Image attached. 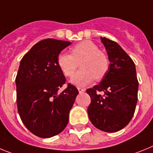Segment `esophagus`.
Masks as SVG:
<instances>
[{
	"instance_id": "obj_1",
	"label": "esophagus",
	"mask_w": 153,
	"mask_h": 153,
	"mask_svg": "<svg viewBox=\"0 0 153 153\" xmlns=\"http://www.w3.org/2000/svg\"><path fill=\"white\" fill-rule=\"evenodd\" d=\"M78 91H79V93H82L85 91V88H78Z\"/></svg>"
}]
</instances>
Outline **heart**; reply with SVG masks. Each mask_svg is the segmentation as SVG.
I'll list each match as a JSON object with an SVG mask.
<instances>
[{"label":"heart","mask_w":153,"mask_h":153,"mask_svg":"<svg viewBox=\"0 0 153 153\" xmlns=\"http://www.w3.org/2000/svg\"><path fill=\"white\" fill-rule=\"evenodd\" d=\"M57 62L67 77L74 75L80 63L82 69L71 78V82L77 86L86 85L95 78L101 80L109 68L107 55L99 51V47L91 41H83L74 45L71 48V54L60 52L57 57Z\"/></svg>","instance_id":"obj_1"}]
</instances>
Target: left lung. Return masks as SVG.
Masks as SVG:
<instances>
[{"instance_id":"1","label":"left lung","mask_w":153,"mask_h":153,"mask_svg":"<svg viewBox=\"0 0 153 153\" xmlns=\"http://www.w3.org/2000/svg\"><path fill=\"white\" fill-rule=\"evenodd\" d=\"M109 59V68L100 84L86 90L91 103L88 114L97 128L118 132L129 123L138 100L139 82L133 61L114 41L101 38ZM103 91L104 95L99 92Z\"/></svg>"}]
</instances>
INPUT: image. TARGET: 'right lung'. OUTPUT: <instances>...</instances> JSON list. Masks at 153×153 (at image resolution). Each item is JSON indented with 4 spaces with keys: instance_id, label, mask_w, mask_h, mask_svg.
I'll use <instances>...</instances> for the list:
<instances>
[{
    "instance_id": "add662e5",
    "label": "right lung",
    "mask_w": 153,
    "mask_h": 153,
    "mask_svg": "<svg viewBox=\"0 0 153 153\" xmlns=\"http://www.w3.org/2000/svg\"><path fill=\"white\" fill-rule=\"evenodd\" d=\"M71 42L40 41L25 54L16 76L17 105L22 123L31 133L50 138L62 132L68 123L69 111L78 95L77 88L65 84L57 57Z\"/></svg>"
}]
</instances>
